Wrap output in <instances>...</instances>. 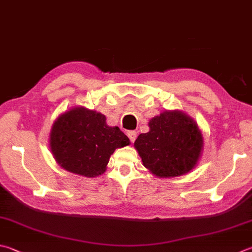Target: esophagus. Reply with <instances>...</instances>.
Instances as JSON below:
<instances>
[{
	"instance_id": "obj_1",
	"label": "esophagus",
	"mask_w": 252,
	"mask_h": 252,
	"mask_svg": "<svg viewBox=\"0 0 252 252\" xmlns=\"http://www.w3.org/2000/svg\"><path fill=\"white\" fill-rule=\"evenodd\" d=\"M127 136H128V138H129L130 142H134V141L136 140L137 134H136V131H134V130H130V131H128V132H127Z\"/></svg>"
}]
</instances>
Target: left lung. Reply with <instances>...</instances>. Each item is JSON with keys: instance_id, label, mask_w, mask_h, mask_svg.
<instances>
[{"instance_id": "left-lung-1", "label": "left lung", "mask_w": 252, "mask_h": 252, "mask_svg": "<svg viewBox=\"0 0 252 252\" xmlns=\"http://www.w3.org/2000/svg\"><path fill=\"white\" fill-rule=\"evenodd\" d=\"M149 131L135 141L142 164L160 178L180 177L195 168L203 150V136L191 117L165 111L148 123Z\"/></svg>"}]
</instances>
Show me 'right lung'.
<instances>
[{
    "label": "right lung",
    "instance_id": "obj_1",
    "mask_svg": "<svg viewBox=\"0 0 252 252\" xmlns=\"http://www.w3.org/2000/svg\"><path fill=\"white\" fill-rule=\"evenodd\" d=\"M130 144L101 113L74 107L57 118L50 130V150L61 168L87 178L101 175L117 148Z\"/></svg>",
    "mask_w": 252,
    "mask_h": 252
}]
</instances>
